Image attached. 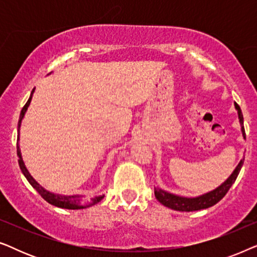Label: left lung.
I'll use <instances>...</instances> for the list:
<instances>
[{
  "mask_svg": "<svg viewBox=\"0 0 257 257\" xmlns=\"http://www.w3.org/2000/svg\"><path fill=\"white\" fill-rule=\"evenodd\" d=\"M234 105L237 111L242 136H243V139H245L243 115H242L240 106H238L236 103H234ZM243 161H244V158L240 160V163H238L237 166L235 167L233 173H231L229 175V178H228L224 182H222L219 187H216L215 189H213V191L210 192H207L202 195L194 196V198H187V196H180V195L173 194V193L166 192L159 187H154V195H156L157 200L161 203V205H164L165 207H168V208L171 209L179 210V212H194V210L209 208V207H212L215 205V203L219 202L220 200L227 194V192L229 191L231 185H233L235 180H236L237 175L240 173L242 168V165H243Z\"/></svg>",
  "mask_w": 257,
  "mask_h": 257,
  "instance_id": "obj_1",
  "label": "left lung"
}]
</instances>
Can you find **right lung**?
I'll return each instance as SVG.
<instances>
[{"instance_id":"right-lung-1","label":"right lung","mask_w":257,"mask_h":257,"mask_svg":"<svg viewBox=\"0 0 257 257\" xmlns=\"http://www.w3.org/2000/svg\"><path fill=\"white\" fill-rule=\"evenodd\" d=\"M34 91H35V89L31 91L29 99H28L26 105H24L23 108H22V111H21L20 119H19V126H17V157H19V165H20L21 171H22L24 177L27 178V180L29 181V184L33 186V187L36 189L38 193H40L42 198H43L45 201L51 203V205H54L56 207H59V208H65V209H83V208H86V207L96 205V203L99 202L100 200L104 198V195L94 196V198L91 199V201L87 202L86 205H82L83 195H62V194H55V193L49 192L45 188L42 187V186L38 184V182L35 180L33 177H31L29 171L27 170L26 165H24V161L22 159V154H21V149H20V145H19L20 128H21V124H22V120L24 118V114H26L28 107H29V105H30V101H31V99H33Z\"/></svg>"}]
</instances>
